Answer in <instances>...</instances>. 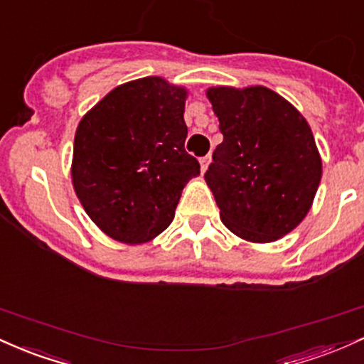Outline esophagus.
Masks as SVG:
<instances>
[{"label":"esophagus","mask_w":364,"mask_h":364,"mask_svg":"<svg viewBox=\"0 0 364 364\" xmlns=\"http://www.w3.org/2000/svg\"><path fill=\"white\" fill-rule=\"evenodd\" d=\"M210 161H211V156H210V154H206V156L199 158V163H201V171H206L208 165H210Z\"/></svg>","instance_id":"34e87169"}]
</instances>
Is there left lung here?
Here are the masks:
<instances>
[{
  "mask_svg": "<svg viewBox=\"0 0 364 364\" xmlns=\"http://www.w3.org/2000/svg\"><path fill=\"white\" fill-rule=\"evenodd\" d=\"M223 142L204 178L228 230L272 242L296 228L311 208L321 160L304 117L267 87L208 91Z\"/></svg>",
  "mask_w": 364,
  "mask_h": 364,
  "instance_id": "1",
  "label": "left lung"
}]
</instances>
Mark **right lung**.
Segmentation results:
<instances>
[{
    "instance_id": "right-lung-1",
    "label": "right lung",
    "mask_w": 364,
    "mask_h": 364,
    "mask_svg": "<svg viewBox=\"0 0 364 364\" xmlns=\"http://www.w3.org/2000/svg\"><path fill=\"white\" fill-rule=\"evenodd\" d=\"M186 89L160 77L118 85L80 120L73 142L77 198L106 235L141 244L173 220L182 189L199 175L186 151Z\"/></svg>"
}]
</instances>
